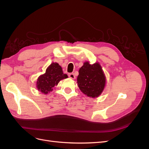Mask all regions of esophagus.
I'll list each match as a JSON object with an SVG mask.
<instances>
[{
	"label": "esophagus",
	"instance_id": "34e87169",
	"mask_svg": "<svg viewBox=\"0 0 149 149\" xmlns=\"http://www.w3.org/2000/svg\"><path fill=\"white\" fill-rule=\"evenodd\" d=\"M68 76L70 78H71V79H75V78H76V76H75V75L74 74V73H70L69 74H68Z\"/></svg>",
	"mask_w": 149,
	"mask_h": 149
}]
</instances>
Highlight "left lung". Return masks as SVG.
<instances>
[{"mask_svg":"<svg viewBox=\"0 0 149 149\" xmlns=\"http://www.w3.org/2000/svg\"><path fill=\"white\" fill-rule=\"evenodd\" d=\"M77 83L81 91L86 95L98 97L106 84V78L101 65L98 63L90 65L89 62H85L79 70Z\"/></svg>","mask_w":149,"mask_h":149,"instance_id":"8db88e82","label":"left lung"}]
</instances>
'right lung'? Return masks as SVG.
<instances>
[{
    "instance_id": "1",
    "label": "right lung",
    "mask_w": 149,
    "mask_h": 149,
    "mask_svg": "<svg viewBox=\"0 0 149 149\" xmlns=\"http://www.w3.org/2000/svg\"><path fill=\"white\" fill-rule=\"evenodd\" d=\"M66 78L68 76L63 73L61 67L57 63H53L47 68L45 73L39 76L37 86L42 93L48 94L52 91L60 80Z\"/></svg>"
}]
</instances>
